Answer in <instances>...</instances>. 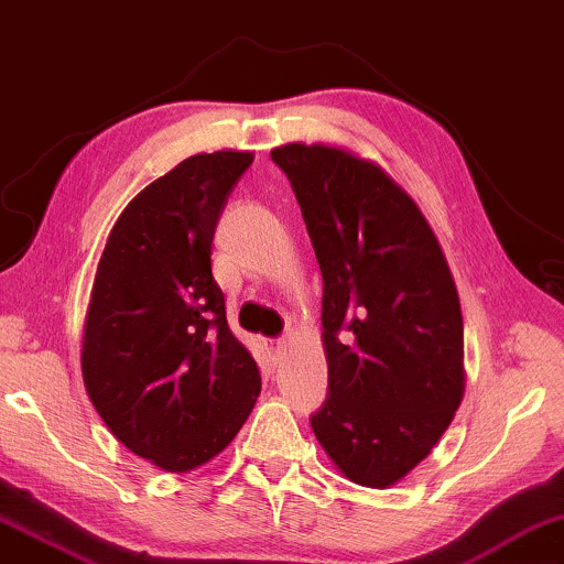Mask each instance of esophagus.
Here are the masks:
<instances>
[{
  "label": "esophagus",
  "instance_id": "34e87169",
  "mask_svg": "<svg viewBox=\"0 0 564 564\" xmlns=\"http://www.w3.org/2000/svg\"><path fill=\"white\" fill-rule=\"evenodd\" d=\"M265 347L273 355V359H283V355H285V341L283 339H268Z\"/></svg>",
  "mask_w": 564,
  "mask_h": 564
}]
</instances>
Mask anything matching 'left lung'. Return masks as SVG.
I'll use <instances>...</instances> for the list:
<instances>
[{
  "label": "left lung",
  "mask_w": 564,
  "mask_h": 564,
  "mask_svg": "<svg viewBox=\"0 0 564 564\" xmlns=\"http://www.w3.org/2000/svg\"><path fill=\"white\" fill-rule=\"evenodd\" d=\"M289 176L322 268L329 394L316 441L349 481L388 489L464 400V316L451 268L413 197L347 149L285 144Z\"/></svg>",
  "instance_id": "8db88e82"
}]
</instances>
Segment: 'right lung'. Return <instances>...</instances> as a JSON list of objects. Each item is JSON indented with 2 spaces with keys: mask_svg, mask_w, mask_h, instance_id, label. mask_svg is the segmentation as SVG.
I'll list each match as a JSON object with an SVG mask.
<instances>
[{
  "mask_svg": "<svg viewBox=\"0 0 564 564\" xmlns=\"http://www.w3.org/2000/svg\"><path fill=\"white\" fill-rule=\"evenodd\" d=\"M250 151L184 159L141 189L100 256L83 332V382L116 438L184 474L225 451L260 394L213 279V238Z\"/></svg>",
  "mask_w": 564,
  "mask_h": 564,
  "instance_id": "right-lung-1",
  "label": "right lung"
}]
</instances>
